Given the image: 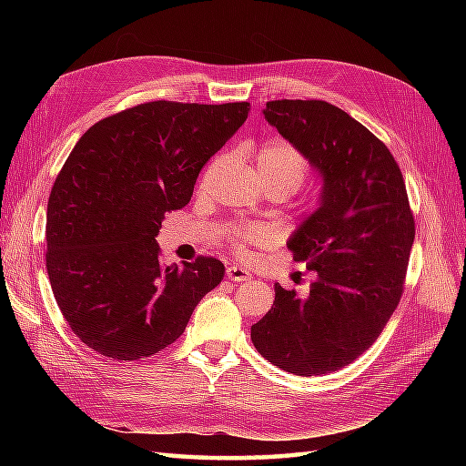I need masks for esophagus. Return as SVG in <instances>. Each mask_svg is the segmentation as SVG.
<instances>
[{"label": "esophagus", "instance_id": "obj_1", "mask_svg": "<svg viewBox=\"0 0 466 466\" xmlns=\"http://www.w3.org/2000/svg\"><path fill=\"white\" fill-rule=\"evenodd\" d=\"M226 276H228V279H230L232 282H248V280H252L250 270H246V268H242V266H236V264L228 266V268H226Z\"/></svg>", "mask_w": 466, "mask_h": 466}]
</instances>
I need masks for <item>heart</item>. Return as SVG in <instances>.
Returning a JSON list of instances; mask_svg holds the SVG:
<instances>
[{
	"instance_id": "heart-1",
	"label": "heart",
	"mask_w": 466,
	"mask_h": 466,
	"mask_svg": "<svg viewBox=\"0 0 466 466\" xmlns=\"http://www.w3.org/2000/svg\"><path fill=\"white\" fill-rule=\"evenodd\" d=\"M256 170H258L262 184H280L289 187L292 194L306 180L309 162L294 146L274 140L260 147L258 156H256ZM230 240L236 250L246 254L248 246L268 242L270 234L258 226H238L230 232Z\"/></svg>"
}]
</instances>
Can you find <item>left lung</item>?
I'll use <instances>...</instances> for the list:
<instances>
[{"mask_svg":"<svg viewBox=\"0 0 466 466\" xmlns=\"http://www.w3.org/2000/svg\"><path fill=\"white\" fill-rule=\"evenodd\" d=\"M266 122L319 172L316 210L289 238L314 272L299 296L274 284V304L252 326L266 360L299 374H329L370 349L399 306L414 218L399 164L379 137L320 100H276Z\"/></svg>","mask_w":466,"mask_h":466,"instance_id":"obj_1","label":"left lung"}]
</instances>
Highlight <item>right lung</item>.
<instances>
[{"label": "right lung", "instance_id": "obj_1", "mask_svg": "<svg viewBox=\"0 0 466 466\" xmlns=\"http://www.w3.org/2000/svg\"><path fill=\"white\" fill-rule=\"evenodd\" d=\"M248 112V102H147L74 146L49 194L46 266L69 329L96 352L137 360L166 349L222 282L216 258L162 264L156 236Z\"/></svg>", "mask_w": 466, "mask_h": 466}]
</instances>
